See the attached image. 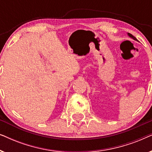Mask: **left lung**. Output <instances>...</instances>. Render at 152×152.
I'll return each instance as SVG.
<instances>
[{
    "instance_id": "1",
    "label": "left lung",
    "mask_w": 152,
    "mask_h": 152,
    "mask_svg": "<svg viewBox=\"0 0 152 152\" xmlns=\"http://www.w3.org/2000/svg\"><path fill=\"white\" fill-rule=\"evenodd\" d=\"M127 34H128V36L130 37V38H132V39H134V40H135V41H138V40H137V39L136 38V37L133 36V35H132V34H130V33H127Z\"/></svg>"
}]
</instances>
